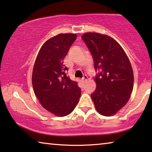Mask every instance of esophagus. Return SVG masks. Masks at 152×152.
<instances>
[{"instance_id":"obj_1","label":"esophagus","mask_w":152,"mask_h":152,"mask_svg":"<svg viewBox=\"0 0 152 152\" xmlns=\"http://www.w3.org/2000/svg\"><path fill=\"white\" fill-rule=\"evenodd\" d=\"M88 79V77H87V76L86 75H84V76H83V79H82V80H83V83H85V82Z\"/></svg>"}]
</instances>
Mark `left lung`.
Wrapping results in <instances>:
<instances>
[{"mask_svg": "<svg viewBox=\"0 0 152 152\" xmlns=\"http://www.w3.org/2000/svg\"><path fill=\"white\" fill-rule=\"evenodd\" d=\"M92 55L96 71V89L91 98L97 112L112 115L123 107L130 98L134 83L130 61L118 43L108 36L95 32L81 37Z\"/></svg>", "mask_w": 152, "mask_h": 152, "instance_id": "left-lung-1", "label": "left lung"}]
</instances>
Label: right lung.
Masks as SVG:
<instances>
[{
    "instance_id": "1",
    "label": "right lung",
    "mask_w": 152,
    "mask_h": 152,
    "mask_svg": "<svg viewBox=\"0 0 152 152\" xmlns=\"http://www.w3.org/2000/svg\"><path fill=\"white\" fill-rule=\"evenodd\" d=\"M75 34H61L42 46L32 72L34 92L45 109L57 116L74 110L81 96L77 82L67 76L64 59L76 39Z\"/></svg>"
}]
</instances>
